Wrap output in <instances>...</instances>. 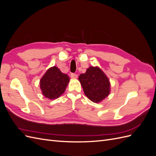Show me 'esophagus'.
Masks as SVG:
<instances>
[{
    "mask_svg": "<svg viewBox=\"0 0 156 156\" xmlns=\"http://www.w3.org/2000/svg\"><path fill=\"white\" fill-rule=\"evenodd\" d=\"M71 77H72V79H76L77 78V75L76 73H72L71 74Z\"/></svg>",
    "mask_w": 156,
    "mask_h": 156,
    "instance_id": "esophagus-1",
    "label": "esophagus"
}]
</instances>
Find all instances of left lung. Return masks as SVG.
Wrapping results in <instances>:
<instances>
[{
    "instance_id": "1",
    "label": "left lung",
    "mask_w": 156,
    "mask_h": 156,
    "mask_svg": "<svg viewBox=\"0 0 156 156\" xmlns=\"http://www.w3.org/2000/svg\"><path fill=\"white\" fill-rule=\"evenodd\" d=\"M79 81L84 94L94 103H100L109 95V79L99 67L90 66L85 73L79 75Z\"/></svg>"
}]
</instances>
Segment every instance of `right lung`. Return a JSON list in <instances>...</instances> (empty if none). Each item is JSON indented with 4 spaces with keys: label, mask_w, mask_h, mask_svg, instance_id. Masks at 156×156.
<instances>
[{
    "label": "right lung",
    "mask_w": 156,
    "mask_h": 156,
    "mask_svg": "<svg viewBox=\"0 0 156 156\" xmlns=\"http://www.w3.org/2000/svg\"><path fill=\"white\" fill-rule=\"evenodd\" d=\"M69 77L60 72L56 66L47 70L40 81V86L43 95L49 99L55 100L59 98L65 92Z\"/></svg>",
    "instance_id": "right-lung-1"
}]
</instances>
